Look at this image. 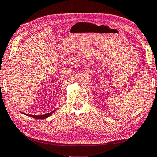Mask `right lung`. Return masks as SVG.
I'll return each mask as SVG.
<instances>
[{"label":"right lung","instance_id":"obj_1","mask_svg":"<svg viewBox=\"0 0 157 157\" xmlns=\"http://www.w3.org/2000/svg\"><path fill=\"white\" fill-rule=\"evenodd\" d=\"M55 111V110L52 111H51V112L48 113L43 114V115H36V116H34V115H28V114H25V113H23V112H21V113H22L23 114H25V115H27V116H28L33 117V118H36V119H45V118H47L48 117H49L50 115H51V114H52L53 113H54Z\"/></svg>","mask_w":157,"mask_h":157}]
</instances>
